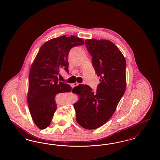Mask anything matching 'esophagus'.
I'll return each instance as SVG.
<instances>
[{"label": "esophagus", "instance_id": "34e87169", "mask_svg": "<svg viewBox=\"0 0 160 160\" xmlns=\"http://www.w3.org/2000/svg\"><path fill=\"white\" fill-rule=\"evenodd\" d=\"M79 84L78 83H75L73 84V86L74 87V86H78Z\"/></svg>", "mask_w": 160, "mask_h": 160}]
</instances>
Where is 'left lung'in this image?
Wrapping results in <instances>:
<instances>
[{
  "label": "left lung",
  "instance_id": "left-lung-1",
  "mask_svg": "<svg viewBox=\"0 0 160 160\" xmlns=\"http://www.w3.org/2000/svg\"><path fill=\"white\" fill-rule=\"evenodd\" d=\"M92 57V65L100 83L96 92L87 84H79L72 92L79 95L73 104L77 123L93 129L103 125L114 113L126 89V61L119 49L110 41L85 40Z\"/></svg>",
  "mask_w": 160,
  "mask_h": 160
}]
</instances>
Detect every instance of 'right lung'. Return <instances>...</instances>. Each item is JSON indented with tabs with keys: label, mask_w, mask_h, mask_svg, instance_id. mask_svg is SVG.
Wrapping results in <instances>:
<instances>
[{
	"label": "right lung",
	"mask_w": 160,
	"mask_h": 160,
	"mask_svg": "<svg viewBox=\"0 0 160 160\" xmlns=\"http://www.w3.org/2000/svg\"><path fill=\"white\" fill-rule=\"evenodd\" d=\"M82 38L65 35L53 38L41 47L31 66L28 102L32 118L39 129L48 127L57 106L56 94L71 91L68 84L59 81V69L68 72L69 51L84 44Z\"/></svg>",
	"instance_id": "obj_1"
}]
</instances>
